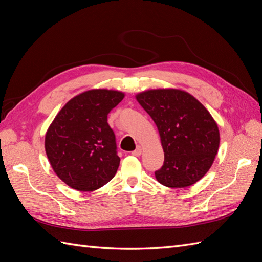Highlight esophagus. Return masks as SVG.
Returning <instances> with one entry per match:
<instances>
[{
  "label": "esophagus",
  "instance_id": "obj_1",
  "mask_svg": "<svg viewBox=\"0 0 262 262\" xmlns=\"http://www.w3.org/2000/svg\"><path fill=\"white\" fill-rule=\"evenodd\" d=\"M142 151H143L142 148L138 146V147H137L135 150L132 151V154H133L134 156H141V155H142Z\"/></svg>",
  "mask_w": 262,
  "mask_h": 262
}]
</instances>
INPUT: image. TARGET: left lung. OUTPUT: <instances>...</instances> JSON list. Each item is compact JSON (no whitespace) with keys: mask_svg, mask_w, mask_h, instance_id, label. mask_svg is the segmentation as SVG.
<instances>
[{"mask_svg":"<svg viewBox=\"0 0 262 262\" xmlns=\"http://www.w3.org/2000/svg\"><path fill=\"white\" fill-rule=\"evenodd\" d=\"M136 99L159 129L164 150L163 166L155 178L167 187L196 183L213 164L220 133L211 114L186 91L154 89Z\"/></svg>","mask_w":262,"mask_h":262,"instance_id":"left-lung-1","label":"left lung"}]
</instances>
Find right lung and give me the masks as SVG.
I'll use <instances>...</instances> for the list:
<instances>
[{
	"label": "right lung",
	"instance_id": "obj_1",
	"mask_svg": "<svg viewBox=\"0 0 262 262\" xmlns=\"http://www.w3.org/2000/svg\"><path fill=\"white\" fill-rule=\"evenodd\" d=\"M124 97L117 90L84 91L53 119L46 134V153L54 173L68 186L91 192L116 174L120 159L107 116Z\"/></svg>",
	"mask_w": 262,
	"mask_h": 262
}]
</instances>
